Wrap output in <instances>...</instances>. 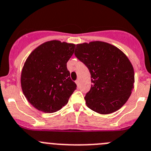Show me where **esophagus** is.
<instances>
[{
    "instance_id": "esophagus-1",
    "label": "esophagus",
    "mask_w": 151,
    "mask_h": 151,
    "mask_svg": "<svg viewBox=\"0 0 151 151\" xmlns=\"http://www.w3.org/2000/svg\"><path fill=\"white\" fill-rule=\"evenodd\" d=\"M76 85H78H78H79V84H80V81H79V80H76Z\"/></svg>"
}]
</instances>
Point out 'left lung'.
Returning a JSON list of instances; mask_svg holds the SVG:
<instances>
[{"instance_id": "left-lung-1", "label": "left lung", "mask_w": 151, "mask_h": 151, "mask_svg": "<svg viewBox=\"0 0 151 151\" xmlns=\"http://www.w3.org/2000/svg\"><path fill=\"white\" fill-rule=\"evenodd\" d=\"M76 46L75 55L91 76L92 85L85 97L88 107L103 114L121 109L130 96L135 82L128 58L117 47L100 41Z\"/></svg>"}]
</instances>
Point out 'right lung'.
I'll return each mask as SVG.
<instances>
[{
  "instance_id": "obj_1",
  "label": "right lung",
  "mask_w": 151,
  "mask_h": 151,
  "mask_svg": "<svg viewBox=\"0 0 151 151\" xmlns=\"http://www.w3.org/2000/svg\"><path fill=\"white\" fill-rule=\"evenodd\" d=\"M76 45L52 40L33 51L21 75L23 93L34 108L45 113L60 110L76 89L66 63Z\"/></svg>"
}]
</instances>
